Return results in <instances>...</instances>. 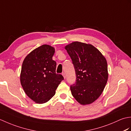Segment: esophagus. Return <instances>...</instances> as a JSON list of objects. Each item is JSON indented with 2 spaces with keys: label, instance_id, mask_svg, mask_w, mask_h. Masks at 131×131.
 Segmentation results:
<instances>
[{
  "label": "esophagus",
  "instance_id": "obj_1",
  "mask_svg": "<svg viewBox=\"0 0 131 131\" xmlns=\"http://www.w3.org/2000/svg\"><path fill=\"white\" fill-rule=\"evenodd\" d=\"M62 76L63 77V78H64V79H65V78H66V75H65V73H62Z\"/></svg>",
  "mask_w": 131,
  "mask_h": 131
}]
</instances>
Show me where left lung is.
I'll return each mask as SVG.
<instances>
[{"label":"left lung","mask_w":131,"mask_h":131,"mask_svg":"<svg viewBox=\"0 0 131 131\" xmlns=\"http://www.w3.org/2000/svg\"><path fill=\"white\" fill-rule=\"evenodd\" d=\"M77 77L71 94L79 104H91L102 94L108 79L107 64L99 49L90 44L74 41L65 47Z\"/></svg>","instance_id":"8db88e82"}]
</instances>
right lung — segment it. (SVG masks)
Masks as SVG:
<instances>
[{"mask_svg": "<svg viewBox=\"0 0 131 131\" xmlns=\"http://www.w3.org/2000/svg\"><path fill=\"white\" fill-rule=\"evenodd\" d=\"M55 49L44 44L26 56L22 65L20 82L25 92L37 104L52 99L63 77L56 73V62L52 60Z\"/></svg>", "mask_w": 131, "mask_h": 131, "instance_id": "add662e5", "label": "right lung"}]
</instances>
